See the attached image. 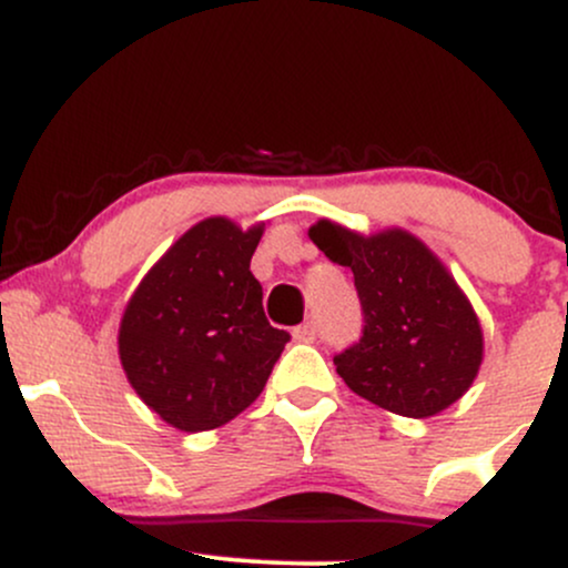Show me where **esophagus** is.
I'll list each match as a JSON object with an SVG mask.
<instances>
[{
    "instance_id": "34e87169",
    "label": "esophagus",
    "mask_w": 568,
    "mask_h": 568,
    "mask_svg": "<svg viewBox=\"0 0 568 568\" xmlns=\"http://www.w3.org/2000/svg\"><path fill=\"white\" fill-rule=\"evenodd\" d=\"M293 338H296V342H304V344L315 342V338H317V328H315V323L296 325V328H293Z\"/></svg>"
}]
</instances>
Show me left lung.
Here are the masks:
<instances>
[{
  "instance_id": "1",
  "label": "left lung",
  "mask_w": 568,
  "mask_h": 568,
  "mask_svg": "<svg viewBox=\"0 0 568 568\" xmlns=\"http://www.w3.org/2000/svg\"><path fill=\"white\" fill-rule=\"evenodd\" d=\"M310 240L349 266L363 306V336L334 357L355 395L384 410L427 419L473 387L484 331L470 298L419 237L406 230L352 232L321 219Z\"/></svg>"
}]
</instances>
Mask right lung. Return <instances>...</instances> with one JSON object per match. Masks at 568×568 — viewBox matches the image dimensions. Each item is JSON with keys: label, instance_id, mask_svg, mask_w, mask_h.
Returning a JSON list of instances; mask_svg holds the SVG:
<instances>
[{"label": "right lung", "instance_id": "right-lung-1", "mask_svg": "<svg viewBox=\"0 0 568 568\" xmlns=\"http://www.w3.org/2000/svg\"><path fill=\"white\" fill-rule=\"evenodd\" d=\"M264 224L202 219L128 298L120 363L130 387L181 433L216 429L262 395L288 334L264 315L251 256Z\"/></svg>", "mask_w": 568, "mask_h": 568}]
</instances>
